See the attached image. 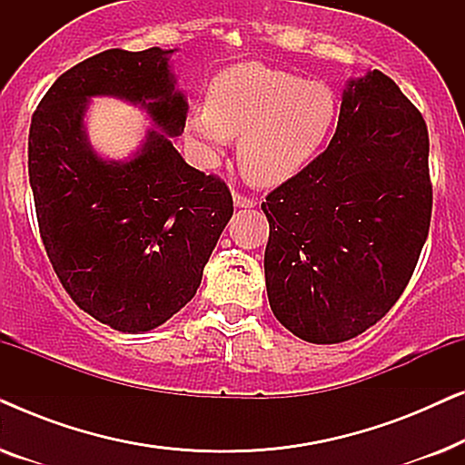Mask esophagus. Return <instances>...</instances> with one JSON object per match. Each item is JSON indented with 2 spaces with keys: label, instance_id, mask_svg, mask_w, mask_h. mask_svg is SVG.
<instances>
[{
  "label": "esophagus",
  "instance_id": "34e87169",
  "mask_svg": "<svg viewBox=\"0 0 465 465\" xmlns=\"http://www.w3.org/2000/svg\"><path fill=\"white\" fill-rule=\"evenodd\" d=\"M232 199H234V205H237V207H253L258 203L256 199H253V196H247V194H241V193H234Z\"/></svg>",
  "mask_w": 465,
  "mask_h": 465
}]
</instances>
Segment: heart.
Segmentation results:
<instances>
[{"mask_svg":"<svg viewBox=\"0 0 465 465\" xmlns=\"http://www.w3.org/2000/svg\"><path fill=\"white\" fill-rule=\"evenodd\" d=\"M336 118L339 101L330 86L241 63L215 75L207 105L190 114L186 135L205 158L218 156L231 137L241 135V171L253 183L275 186L320 154Z\"/></svg>","mask_w":465,"mask_h":465,"instance_id":"1","label":"heart"}]
</instances>
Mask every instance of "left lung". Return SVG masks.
<instances>
[{"mask_svg": "<svg viewBox=\"0 0 465 465\" xmlns=\"http://www.w3.org/2000/svg\"><path fill=\"white\" fill-rule=\"evenodd\" d=\"M428 154L421 112L390 75L349 82L328 150L262 203L266 292L292 334L349 341L402 296L430 231Z\"/></svg>", "mask_w": 465, "mask_h": 465, "instance_id": "obj_1", "label": "left lung"}]
</instances>
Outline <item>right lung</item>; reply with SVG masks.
I'll use <instances>...</instances> for the list:
<instances>
[{
	"label": "right lung",
	"instance_id": "right-lung-1",
	"mask_svg": "<svg viewBox=\"0 0 465 465\" xmlns=\"http://www.w3.org/2000/svg\"><path fill=\"white\" fill-rule=\"evenodd\" d=\"M171 53L94 54L59 75L31 116L29 183L50 264L84 313L129 334L193 301L232 215L226 182L171 143L188 110ZM97 94L145 106L159 126L129 162H104L87 143L84 112Z\"/></svg>",
	"mask_w": 465,
	"mask_h": 465
}]
</instances>
